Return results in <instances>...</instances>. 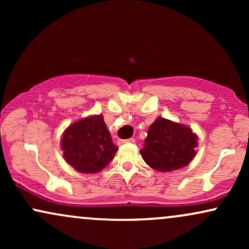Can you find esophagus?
Here are the masks:
<instances>
[{"instance_id": "obj_1", "label": "esophagus", "mask_w": 249, "mask_h": 249, "mask_svg": "<svg viewBox=\"0 0 249 249\" xmlns=\"http://www.w3.org/2000/svg\"><path fill=\"white\" fill-rule=\"evenodd\" d=\"M126 142H134V139L133 138H130V139H121V141L118 142L119 145H123V144H126Z\"/></svg>"}]
</instances>
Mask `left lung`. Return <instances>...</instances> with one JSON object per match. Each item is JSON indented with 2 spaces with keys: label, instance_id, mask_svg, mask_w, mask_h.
I'll use <instances>...</instances> for the list:
<instances>
[{
  "label": "left lung",
  "instance_id": "8db88e82",
  "mask_svg": "<svg viewBox=\"0 0 249 249\" xmlns=\"http://www.w3.org/2000/svg\"><path fill=\"white\" fill-rule=\"evenodd\" d=\"M196 146L198 137L190 127L158 117L148 127L141 154L150 167L172 172L192 160Z\"/></svg>",
  "mask_w": 249,
  "mask_h": 249
}]
</instances>
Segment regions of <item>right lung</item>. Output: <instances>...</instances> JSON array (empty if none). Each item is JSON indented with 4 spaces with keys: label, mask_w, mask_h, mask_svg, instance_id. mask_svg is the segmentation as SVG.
<instances>
[{
    "label": "right lung",
    "mask_w": 249,
    "mask_h": 249,
    "mask_svg": "<svg viewBox=\"0 0 249 249\" xmlns=\"http://www.w3.org/2000/svg\"><path fill=\"white\" fill-rule=\"evenodd\" d=\"M64 159L81 173H97L115 158L112 142L102 115L87 117L71 124L62 137Z\"/></svg>",
    "instance_id": "1"
}]
</instances>
